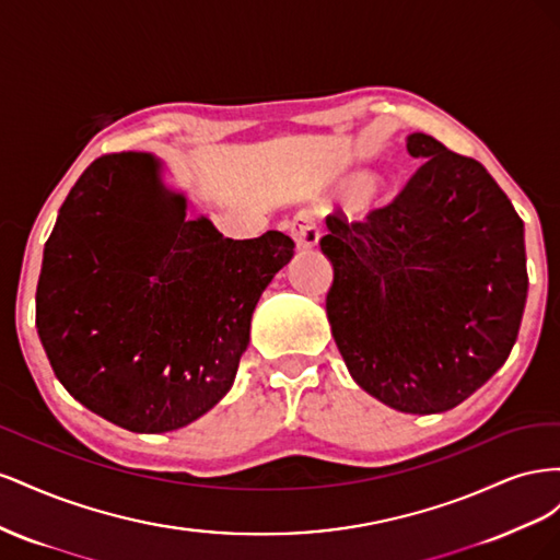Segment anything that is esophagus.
Instances as JSON below:
<instances>
[{
    "label": "esophagus",
    "instance_id": "1",
    "mask_svg": "<svg viewBox=\"0 0 560 560\" xmlns=\"http://www.w3.org/2000/svg\"><path fill=\"white\" fill-rule=\"evenodd\" d=\"M290 233L296 243L299 252H306V249H315L319 243V231L313 214L308 212H296L294 219L290 222Z\"/></svg>",
    "mask_w": 560,
    "mask_h": 560
}]
</instances>
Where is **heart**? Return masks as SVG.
<instances>
[{
  "mask_svg": "<svg viewBox=\"0 0 560 560\" xmlns=\"http://www.w3.org/2000/svg\"><path fill=\"white\" fill-rule=\"evenodd\" d=\"M350 186H352V191L358 194V196H362L366 189H369V177H354L352 182H350Z\"/></svg>",
  "mask_w": 560,
  "mask_h": 560,
  "instance_id": "1",
  "label": "heart"
}]
</instances>
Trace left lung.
<instances>
[{"instance_id": "left-lung-1", "label": "left lung", "mask_w": 560, "mask_h": 560, "mask_svg": "<svg viewBox=\"0 0 560 560\" xmlns=\"http://www.w3.org/2000/svg\"><path fill=\"white\" fill-rule=\"evenodd\" d=\"M389 206L327 217V317L360 387L404 413L465 401L506 362L528 296L523 222L486 167L425 132Z\"/></svg>"}]
</instances>
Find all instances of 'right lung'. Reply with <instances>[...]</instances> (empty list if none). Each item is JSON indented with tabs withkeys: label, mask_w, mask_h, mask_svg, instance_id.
<instances>
[{
	"label": "right lung",
	"mask_w": 560,
	"mask_h": 560,
	"mask_svg": "<svg viewBox=\"0 0 560 560\" xmlns=\"http://www.w3.org/2000/svg\"><path fill=\"white\" fill-rule=\"evenodd\" d=\"M294 257L280 231L224 238L186 219L142 151L93 161L44 247L37 331L77 401L130 432L189 425L222 399L261 292Z\"/></svg>",
	"instance_id": "obj_1"
}]
</instances>
